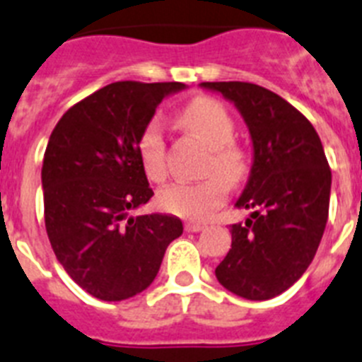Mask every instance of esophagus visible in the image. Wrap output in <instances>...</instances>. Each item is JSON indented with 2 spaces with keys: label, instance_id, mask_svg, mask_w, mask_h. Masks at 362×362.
<instances>
[{
  "label": "esophagus",
  "instance_id": "34e87169",
  "mask_svg": "<svg viewBox=\"0 0 362 362\" xmlns=\"http://www.w3.org/2000/svg\"><path fill=\"white\" fill-rule=\"evenodd\" d=\"M204 225L201 223H186V232H201Z\"/></svg>",
  "mask_w": 362,
  "mask_h": 362
}]
</instances>
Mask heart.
<instances>
[{
    "instance_id": "heart-1",
    "label": "heart",
    "mask_w": 362,
    "mask_h": 362,
    "mask_svg": "<svg viewBox=\"0 0 362 362\" xmlns=\"http://www.w3.org/2000/svg\"><path fill=\"white\" fill-rule=\"evenodd\" d=\"M180 124L199 137L210 148L204 173L208 178L201 182H175L163 187L158 202L169 214L191 221H204L227 199V184L238 186L249 173L247 154L234 143L236 124L221 102L199 96L178 115ZM137 154L145 175L160 182L167 175L165 141L158 120H151L141 130L137 139Z\"/></svg>"
}]
</instances>
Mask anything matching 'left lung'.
Masks as SVG:
<instances>
[{"label": "left lung", "instance_id": "1", "mask_svg": "<svg viewBox=\"0 0 362 362\" xmlns=\"http://www.w3.org/2000/svg\"><path fill=\"white\" fill-rule=\"evenodd\" d=\"M236 105L252 141L249 180L236 201L252 210L230 227L232 249L216 267L228 292L272 299L298 281L324 236L331 169L314 126L292 104L260 85L204 81Z\"/></svg>", "mask_w": 362, "mask_h": 362}]
</instances>
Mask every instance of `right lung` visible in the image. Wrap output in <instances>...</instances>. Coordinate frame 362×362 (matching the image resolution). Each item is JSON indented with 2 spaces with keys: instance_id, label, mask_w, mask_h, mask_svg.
<instances>
[{
  "instance_id": "add662e5",
  "label": "right lung",
  "mask_w": 362,
  "mask_h": 362,
  "mask_svg": "<svg viewBox=\"0 0 362 362\" xmlns=\"http://www.w3.org/2000/svg\"><path fill=\"white\" fill-rule=\"evenodd\" d=\"M186 85L117 81L72 105L49 135L42 161L44 221L64 272L102 301H122L151 286L176 216L130 211L151 201L137 154L141 130L161 100Z\"/></svg>"
}]
</instances>
